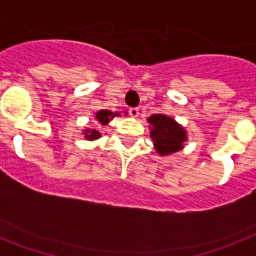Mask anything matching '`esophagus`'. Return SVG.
I'll return each mask as SVG.
<instances>
[{
	"label": "esophagus",
	"mask_w": 256,
	"mask_h": 256,
	"mask_svg": "<svg viewBox=\"0 0 256 256\" xmlns=\"http://www.w3.org/2000/svg\"><path fill=\"white\" fill-rule=\"evenodd\" d=\"M128 112H130V116H132V118H136V116H140V110H138V108H128Z\"/></svg>",
	"instance_id": "34e87169"
}]
</instances>
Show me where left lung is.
Masks as SVG:
<instances>
[{
  "instance_id": "obj_1",
  "label": "left lung",
  "mask_w": 256,
  "mask_h": 256,
  "mask_svg": "<svg viewBox=\"0 0 256 256\" xmlns=\"http://www.w3.org/2000/svg\"><path fill=\"white\" fill-rule=\"evenodd\" d=\"M150 136L160 156H171L180 152L187 140V132L182 124L166 114H152L148 118Z\"/></svg>"
}]
</instances>
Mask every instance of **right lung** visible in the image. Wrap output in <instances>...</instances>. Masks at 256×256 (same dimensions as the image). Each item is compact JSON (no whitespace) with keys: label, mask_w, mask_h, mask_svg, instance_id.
<instances>
[{"label":"right lung","mask_w":256,"mask_h":256,"mask_svg":"<svg viewBox=\"0 0 256 256\" xmlns=\"http://www.w3.org/2000/svg\"><path fill=\"white\" fill-rule=\"evenodd\" d=\"M124 114H126V112H124ZM116 116H120V112H110V110H100V112H96V120H98V124H100V126H106V124H108L112 118H116ZM84 136H85V138L88 140H94L100 138V132H98V130H96V128H92H92H88L84 130Z\"/></svg>","instance_id":"add662e5"}]
</instances>
